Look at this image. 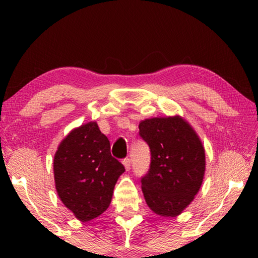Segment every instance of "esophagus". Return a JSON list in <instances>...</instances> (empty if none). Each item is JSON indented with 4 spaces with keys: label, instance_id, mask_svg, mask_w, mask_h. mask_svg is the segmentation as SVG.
I'll use <instances>...</instances> for the list:
<instances>
[{
    "label": "esophagus",
    "instance_id": "1",
    "mask_svg": "<svg viewBox=\"0 0 258 258\" xmlns=\"http://www.w3.org/2000/svg\"><path fill=\"white\" fill-rule=\"evenodd\" d=\"M122 163H123V165H124L125 170H129V169H130V160H129V158H124V160L122 161Z\"/></svg>",
    "mask_w": 258,
    "mask_h": 258
}]
</instances>
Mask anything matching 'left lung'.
Masks as SVG:
<instances>
[{
  "mask_svg": "<svg viewBox=\"0 0 258 258\" xmlns=\"http://www.w3.org/2000/svg\"><path fill=\"white\" fill-rule=\"evenodd\" d=\"M140 135L149 144L150 169L142 192L150 210L176 217L195 200L206 174V150L192 125L179 115L146 118Z\"/></svg>",
  "mask_w": 258,
  "mask_h": 258,
  "instance_id": "8db88e82",
  "label": "left lung"
}]
</instances>
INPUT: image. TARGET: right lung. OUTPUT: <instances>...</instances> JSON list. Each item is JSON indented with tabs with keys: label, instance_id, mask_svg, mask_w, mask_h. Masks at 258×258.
Here are the masks:
<instances>
[{
	"label": "right lung",
	"instance_id": "1",
	"mask_svg": "<svg viewBox=\"0 0 258 258\" xmlns=\"http://www.w3.org/2000/svg\"><path fill=\"white\" fill-rule=\"evenodd\" d=\"M52 167L59 200L82 222L108 209L116 182L124 172L95 121L74 128L59 142Z\"/></svg>",
	"mask_w": 258,
	"mask_h": 258
}]
</instances>
